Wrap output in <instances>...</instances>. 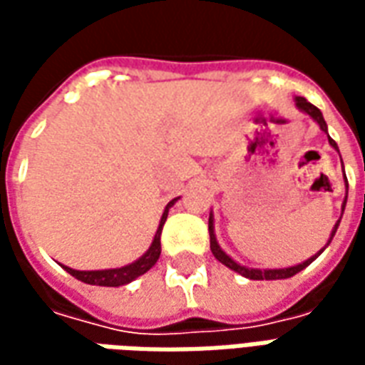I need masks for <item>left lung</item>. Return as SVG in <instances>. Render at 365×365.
Returning a JSON list of instances; mask_svg holds the SVG:
<instances>
[{
	"label": "left lung",
	"mask_w": 365,
	"mask_h": 365,
	"mask_svg": "<svg viewBox=\"0 0 365 365\" xmlns=\"http://www.w3.org/2000/svg\"><path fill=\"white\" fill-rule=\"evenodd\" d=\"M295 105H297L299 111L307 113L311 119L321 127V130H324L327 133V136H329V127H327V120H324V117H322L321 109H317L313 103H309L305 97H295ZM329 143L330 146L334 148V150L338 152V146L336 143L332 140L329 136ZM340 154V152H338ZM342 170H344V166H342ZM344 183H346V197H344V203H342V213H344V207H346V199H348V180H346V174H344ZM342 219V217H340ZM340 219L336 221V225L332 227V232H330V238L329 242H327V246L330 245V240L334 238V235H336V229L338 225H340ZM209 237H211V252H213V256L217 258V260L221 262V264H225L227 268H230L232 272H237V274L245 275V277H248V279H287V277H293L295 274H299L301 269H305L309 264L313 260H317L319 256L322 254V250L327 248H322V250H319V252L314 254V256H311L309 260L301 262V264H297V266H289V268H268V269H260V268H248V266H240L238 262H235L232 258H230L229 254L222 250L221 246H219V242H217V237H215V219H213V213H209Z\"/></svg>",
	"instance_id": "obj_1"
}]
</instances>
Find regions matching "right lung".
Masks as SVG:
<instances>
[{
    "label": "right lung",
    "instance_id": "right-lung-1",
    "mask_svg": "<svg viewBox=\"0 0 365 365\" xmlns=\"http://www.w3.org/2000/svg\"><path fill=\"white\" fill-rule=\"evenodd\" d=\"M180 197L172 199L170 203L164 209V213L160 217V225L156 229V235H154V240H152L150 248L146 252L135 260L133 264H127V266H120V268H111V269H90V272H82V269H72L68 266H62L66 269L68 274L74 275L76 279H80L83 283H90V285H101V287H119V285H127V283L135 282L138 275L146 274L148 269L158 262L160 252H162V246H160V235H162V227L168 219V211L172 209L175 201Z\"/></svg>",
    "mask_w": 365,
    "mask_h": 365
}]
</instances>
